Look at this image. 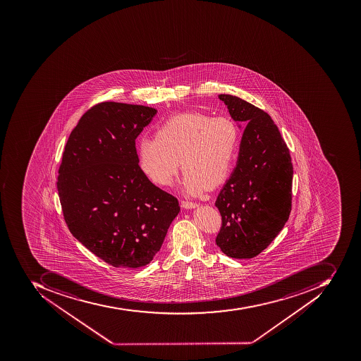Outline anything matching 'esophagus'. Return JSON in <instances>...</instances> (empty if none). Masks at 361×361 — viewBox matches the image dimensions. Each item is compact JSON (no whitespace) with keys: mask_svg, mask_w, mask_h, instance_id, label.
<instances>
[{"mask_svg":"<svg viewBox=\"0 0 361 361\" xmlns=\"http://www.w3.org/2000/svg\"><path fill=\"white\" fill-rule=\"evenodd\" d=\"M181 207L183 209H195L197 204L195 202H190V201H181Z\"/></svg>","mask_w":361,"mask_h":361,"instance_id":"1","label":"esophagus"}]
</instances>
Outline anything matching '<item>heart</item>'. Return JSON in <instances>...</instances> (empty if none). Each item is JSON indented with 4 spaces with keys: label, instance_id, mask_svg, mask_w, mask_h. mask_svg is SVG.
<instances>
[{
    "label": "heart",
    "instance_id": "1",
    "mask_svg": "<svg viewBox=\"0 0 361 361\" xmlns=\"http://www.w3.org/2000/svg\"><path fill=\"white\" fill-rule=\"evenodd\" d=\"M240 142V129L231 118L188 111L168 118L154 138L139 140V164L150 181L169 187L181 162L182 188L188 195H197L228 180Z\"/></svg>",
    "mask_w": 361,
    "mask_h": 361
}]
</instances>
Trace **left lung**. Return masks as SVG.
<instances>
[{
	"label": "left lung",
	"instance_id": "left-lung-1",
	"mask_svg": "<svg viewBox=\"0 0 361 361\" xmlns=\"http://www.w3.org/2000/svg\"><path fill=\"white\" fill-rule=\"evenodd\" d=\"M238 128L245 125L235 169L215 201L222 216L216 245L232 259L259 255L292 209L293 164L269 114L236 96L219 95Z\"/></svg>",
	"mask_w": 361,
	"mask_h": 361
}]
</instances>
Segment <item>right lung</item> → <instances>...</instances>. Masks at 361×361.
<instances>
[{"instance_id": "obj_1", "label": "right lung", "mask_w": 361, "mask_h": 361, "mask_svg": "<svg viewBox=\"0 0 361 361\" xmlns=\"http://www.w3.org/2000/svg\"><path fill=\"white\" fill-rule=\"evenodd\" d=\"M147 106L102 102L71 133L57 179L73 236L114 267L138 269L154 259L180 212L173 195L145 176L136 139L156 116Z\"/></svg>"}]
</instances>
